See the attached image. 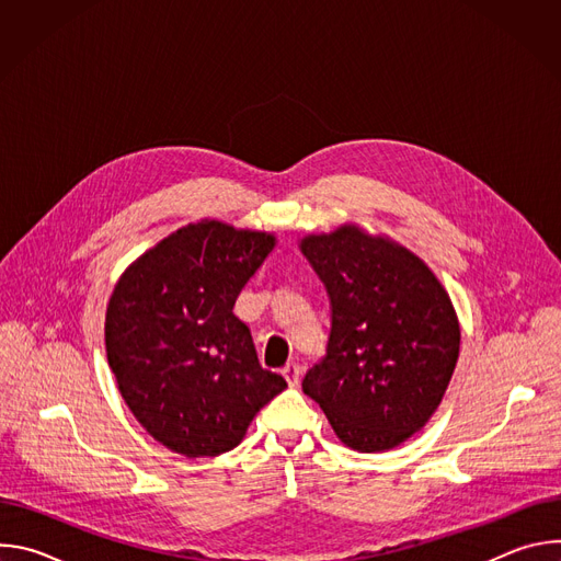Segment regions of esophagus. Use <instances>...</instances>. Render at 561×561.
I'll return each mask as SVG.
<instances>
[{
    "label": "esophagus",
    "instance_id": "obj_1",
    "mask_svg": "<svg viewBox=\"0 0 561 561\" xmlns=\"http://www.w3.org/2000/svg\"><path fill=\"white\" fill-rule=\"evenodd\" d=\"M284 377H286V381L290 383V386H297L299 383V377H301V368H299V364L297 362H288L286 366H284Z\"/></svg>",
    "mask_w": 561,
    "mask_h": 561
}]
</instances>
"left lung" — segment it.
Returning <instances> with one entry per match:
<instances>
[{"label":"left lung","mask_w":561,"mask_h":561,"mask_svg":"<svg viewBox=\"0 0 561 561\" xmlns=\"http://www.w3.org/2000/svg\"><path fill=\"white\" fill-rule=\"evenodd\" d=\"M301 253L331 297L327 355L301 388L346 446L394 448L431 420L453 377L450 297L417 255L357 226L308 234Z\"/></svg>","instance_id":"obj_1"}]
</instances>
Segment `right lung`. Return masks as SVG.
<instances>
[{
    "mask_svg": "<svg viewBox=\"0 0 561 561\" xmlns=\"http://www.w3.org/2000/svg\"><path fill=\"white\" fill-rule=\"evenodd\" d=\"M275 237L221 221L180 228L117 282L106 353L124 402L159 444L186 457L232 450L288 383L262 368L232 312Z\"/></svg>",
    "mask_w": 561,
    "mask_h": 561,
    "instance_id": "add662e5",
    "label": "right lung"
}]
</instances>
